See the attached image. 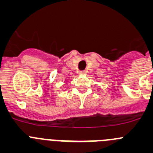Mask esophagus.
I'll return each instance as SVG.
<instances>
[{"label":"esophagus","instance_id":"34e87169","mask_svg":"<svg viewBox=\"0 0 153 153\" xmlns=\"http://www.w3.org/2000/svg\"><path fill=\"white\" fill-rule=\"evenodd\" d=\"M86 73V71H79V74H81V75H83V74H85Z\"/></svg>","mask_w":153,"mask_h":153}]
</instances>
